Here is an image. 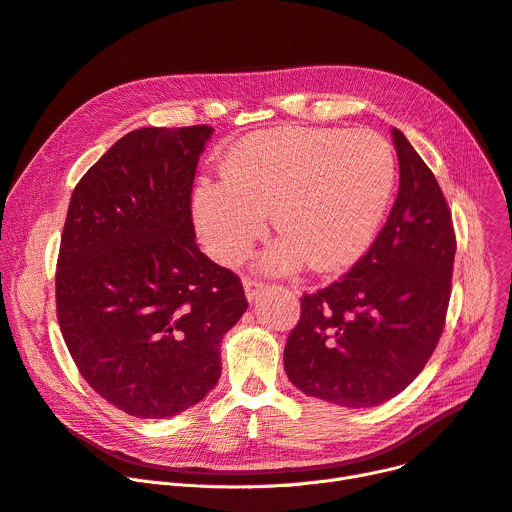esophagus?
Masks as SVG:
<instances>
[{"label":"esophagus","instance_id":"1","mask_svg":"<svg viewBox=\"0 0 512 512\" xmlns=\"http://www.w3.org/2000/svg\"><path fill=\"white\" fill-rule=\"evenodd\" d=\"M264 283L260 281H252V279H246L244 281V289H246V297L250 299V302H254V299L260 295V291H264Z\"/></svg>","mask_w":512,"mask_h":512}]
</instances>
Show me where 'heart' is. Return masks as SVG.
<instances>
[{"mask_svg": "<svg viewBox=\"0 0 512 512\" xmlns=\"http://www.w3.org/2000/svg\"><path fill=\"white\" fill-rule=\"evenodd\" d=\"M395 179L393 150L374 132L275 128L233 148L223 179L196 188L192 213L202 244L223 264L250 254L275 208L285 235L262 266L291 273L312 260L337 270L372 244Z\"/></svg>", "mask_w": 512, "mask_h": 512, "instance_id": "obj_1", "label": "heart"}]
</instances>
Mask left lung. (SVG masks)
<instances>
[{
	"mask_svg": "<svg viewBox=\"0 0 512 512\" xmlns=\"http://www.w3.org/2000/svg\"><path fill=\"white\" fill-rule=\"evenodd\" d=\"M399 194L366 256L302 297L285 372L304 395L349 409L397 397L428 364L444 328L457 252L434 173L393 128Z\"/></svg>",
	"mask_w": 512,
	"mask_h": 512,
	"instance_id": "left-lung-1",
	"label": "left lung"
}]
</instances>
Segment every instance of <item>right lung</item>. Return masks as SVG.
<instances>
[{
	"instance_id": "obj_1",
	"label": "right lung",
	"mask_w": 512,
	"mask_h": 512,
	"mask_svg": "<svg viewBox=\"0 0 512 512\" xmlns=\"http://www.w3.org/2000/svg\"><path fill=\"white\" fill-rule=\"evenodd\" d=\"M213 128H140L72 192L59 248L57 320L88 386L163 419L221 378V341L248 310L242 283L196 246L192 184Z\"/></svg>"
}]
</instances>
